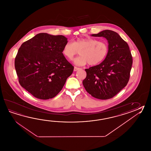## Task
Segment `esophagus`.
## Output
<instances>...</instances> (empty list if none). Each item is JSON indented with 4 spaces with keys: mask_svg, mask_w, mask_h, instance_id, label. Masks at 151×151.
Instances as JSON below:
<instances>
[{
    "mask_svg": "<svg viewBox=\"0 0 151 151\" xmlns=\"http://www.w3.org/2000/svg\"><path fill=\"white\" fill-rule=\"evenodd\" d=\"M79 69H80V68H77L76 67H74V70L75 71H76L78 70Z\"/></svg>",
    "mask_w": 151,
    "mask_h": 151,
    "instance_id": "34e87169",
    "label": "esophagus"
}]
</instances>
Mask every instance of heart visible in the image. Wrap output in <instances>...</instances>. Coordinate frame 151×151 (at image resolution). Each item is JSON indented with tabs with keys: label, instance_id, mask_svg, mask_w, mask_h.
Segmentation results:
<instances>
[{
	"label": "heart",
	"instance_id": "heart-1",
	"mask_svg": "<svg viewBox=\"0 0 151 151\" xmlns=\"http://www.w3.org/2000/svg\"><path fill=\"white\" fill-rule=\"evenodd\" d=\"M80 51V56L74 60L75 65H97L103 61L108 54L109 47L104 41L93 38L78 39L74 43L68 42L63 48V54L68 60H71Z\"/></svg>",
	"mask_w": 151,
	"mask_h": 151
}]
</instances>
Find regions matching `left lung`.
<instances>
[{"instance_id":"8db88e82","label":"left lung","mask_w":151,"mask_h":151,"mask_svg":"<svg viewBox=\"0 0 151 151\" xmlns=\"http://www.w3.org/2000/svg\"><path fill=\"white\" fill-rule=\"evenodd\" d=\"M91 36L105 37L108 40L109 51L102 63L85 69L86 76L83 86L96 99H111L129 82L132 55L128 44L114 31L104 30Z\"/></svg>"}]
</instances>
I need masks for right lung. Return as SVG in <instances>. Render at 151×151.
<instances>
[{"instance_id": "1", "label": "right lung", "mask_w": 151, "mask_h": 151, "mask_svg": "<svg viewBox=\"0 0 151 151\" xmlns=\"http://www.w3.org/2000/svg\"><path fill=\"white\" fill-rule=\"evenodd\" d=\"M67 42L65 36L41 33L19 48L14 62L19 82L35 97H54L73 73L74 67L62 53Z\"/></svg>"}]
</instances>
